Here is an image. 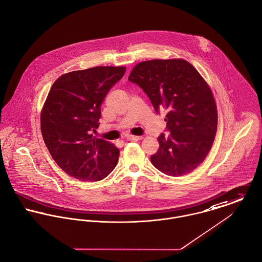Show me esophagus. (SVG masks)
Here are the masks:
<instances>
[{"label":"esophagus","mask_w":262,"mask_h":262,"mask_svg":"<svg viewBox=\"0 0 262 262\" xmlns=\"http://www.w3.org/2000/svg\"><path fill=\"white\" fill-rule=\"evenodd\" d=\"M141 138H142L141 136H135V135H128L127 136V140H129V141H138Z\"/></svg>","instance_id":"obj_1"}]
</instances>
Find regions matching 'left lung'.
<instances>
[{"label": "left lung", "mask_w": 262, "mask_h": 262, "mask_svg": "<svg viewBox=\"0 0 262 262\" xmlns=\"http://www.w3.org/2000/svg\"><path fill=\"white\" fill-rule=\"evenodd\" d=\"M128 79L148 96L154 110L167 111L152 164L170 177L194 170L212 148L218 126L217 105L207 81L185 59H152L136 64Z\"/></svg>", "instance_id": "left-lung-1"}]
</instances>
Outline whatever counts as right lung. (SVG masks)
<instances>
[{"label": "right lung", "instance_id": "obj_1", "mask_svg": "<svg viewBox=\"0 0 262 262\" xmlns=\"http://www.w3.org/2000/svg\"><path fill=\"white\" fill-rule=\"evenodd\" d=\"M125 67H96L60 75L52 84L40 115L45 145L57 165L79 181L98 182L112 172L120 151L96 138L101 106Z\"/></svg>", "mask_w": 262, "mask_h": 262}]
</instances>
